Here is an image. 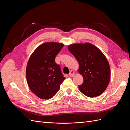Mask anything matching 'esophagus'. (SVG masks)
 I'll use <instances>...</instances> for the list:
<instances>
[{
    "label": "esophagus",
    "mask_w": 130,
    "mask_h": 130,
    "mask_svg": "<svg viewBox=\"0 0 130 130\" xmlns=\"http://www.w3.org/2000/svg\"><path fill=\"white\" fill-rule=\"evenodd\" d=\"M75 75V72L73 71V70H70V73L69 74V75L70 76H73Z\"/></svg>",
    "instance_id": "34e87169"
}]
</instances>
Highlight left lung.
<instances>
[{"label": "left lung", "instance_id": "8db88e82", "mask_svg": "<svg viewBox=\"0 0 130 130\" xmlns=\"http://www.w3.org/2000/svg\"><path fill=\"white\" fill-rule=\"evenodd\" d=\"M68 49L78 61V72L84 78L83 83L78 86L80 92L88 97L100 95L111 78V69L105 55L90 43L72 44Z\"/></svg>", "mask_w": 130, "mask_h": 130}]
</instances>
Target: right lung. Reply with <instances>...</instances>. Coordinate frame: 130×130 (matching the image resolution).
I'll return each instance as SVG.
<instances>
[{
  "label": "right lung",
  "mask_w": 130,
  "mask_h": 130,
  "mask_svg": "<svg viewBox=\"0 0 130 130\" xmlns=\"http://www.w3.org/2000/svg\"><path fill=\"white\" fill-rule=\"evenodd\" d=\"M64 44L46 42L39 45L31 55L26 68L27 84L35 95L42 99L53 97L65 79L57 64L55 57Z\"/></svg>",
  "instance_id": "obj_1"
}]
</instances>
